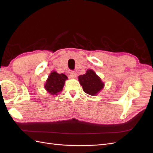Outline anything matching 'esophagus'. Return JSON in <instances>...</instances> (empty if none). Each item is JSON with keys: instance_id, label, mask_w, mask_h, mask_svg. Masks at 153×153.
I'll use <instances>...</instances> for the list:
<instances>
[{"instance_id": "34e87169", "label": "esophagus", "mask_w": 153, "mask_h": 153, "mask_svg": "<svg viewBox=\"0 0 153 153\" xmlns=\"http://www.w3.org/2000/svg\"><path fill=\"white\" fill-rule=\"evenodd\" d=\"M76 75H77V74H76V73L75 72V71H71V72L70 73V75H69V76H70V77H71V78H75L76 76Z\"/></svg>"}]
</instances>
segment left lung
Returning <instances> with one entry per match:
<instances>
[{
  "mask_svg": "<svg viewBox=\"0 0 153 153\" xmlns=\"http://www.w3.org/2000/svg\"><path fill=\"white\" fill-rule=\"evenodd\" d=\"M78 81L85 93L95 96L104 87V83L92 69H88L86 73L78 76Z\"/></svg>",
  "mask_w": 153,
  "mask_h": 153,
  "instance_id": "1",
  "label": "left lung"
}]
</instances>
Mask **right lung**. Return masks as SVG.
Here are the masks:
<instances>
[{
    "instance_id": "obj_1",
    "label": "right lung",
    "mask_w": 153,
    "mask_h": 153,
    "mask_svg": "<svg viewBox=\"0 0 153 153\" xmlns=\"http://www.w3.org/2000/svg\"><path fill=\"white\" fill-rule=\"evenodd\" d=\"M68 77L63 73L59 74L56 71L51 72L45 83V89L52 95H57L58 92L62 91Z\"/></svg>"
}]
</instances>
